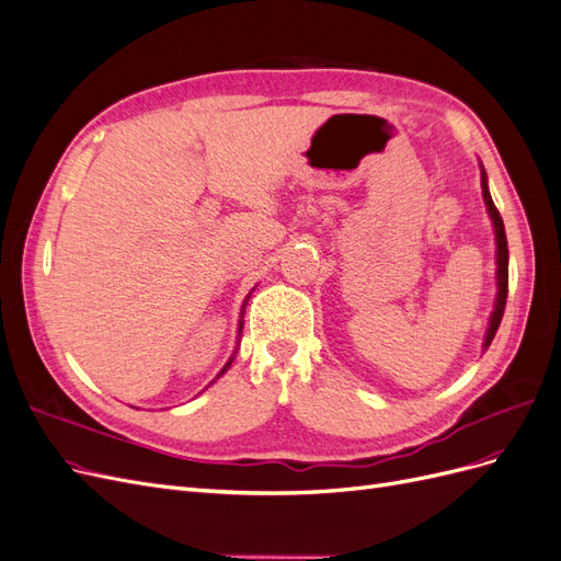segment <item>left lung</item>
Wrapping results in <instances>:
<instances>
[{"mask_svg": "<svg viewBox=\"0 0 561 561\" xmlns=\"http://www.w3.org/2000/svg\"><path fill=\"white\" fill-rule=\"evenodd\" d=\"M482 196H484V203H486V210L491 215V222H494L496 245H499V257H496V262H499V297H496V309H494V313H491L486 339H484V348H489L491 339L496 336V330L501 325V318H503V311H505V299H507V239H505L503 217H501L499 208L494 206V201H491L489 186H486V173L484 171H482Z\"/></svg>", "mask_w": 561, "mask_h": 561, "instance_id": "8db88e82", "label": "left lung"}]
</instances>
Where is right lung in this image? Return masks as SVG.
I'll use <instances>...</instances> for the list:
<instances>
[{"label":"right lung","mask_w":561,"mask_h":561,"mask_svg":"<svg viewBox=\"0 0 561 561\" xmlns=\"http://www.w3.org/2000/svg\"><path fill=\"white\" fill-rule=\"evenodd\" d=\"M250 295H252V293H250ZM250 295H248V297H250ZM245 304H248V299L243 301V309H245ZM239 330H243V320H241V325H239ZM231 363H233V358H231V360H229V363H227V365L222 367V371H219V375H217V377H222V375H225V371L229 369V365H231ZM210 383H213V381H210Z\"/></svg>","instance_id":"right-lung-1"}]
</instances>
